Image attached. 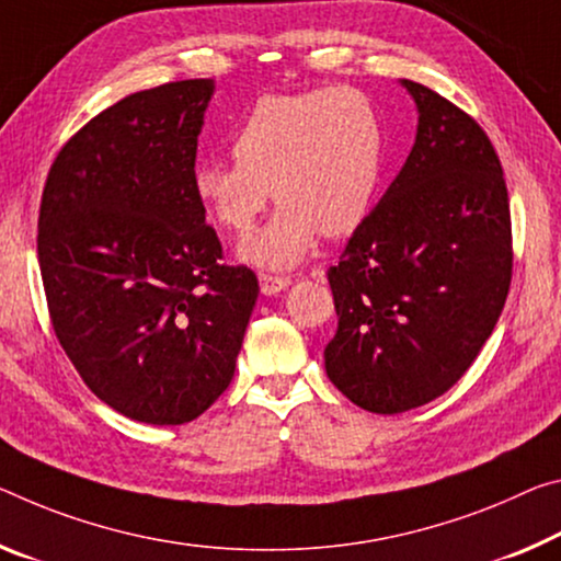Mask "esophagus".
Returning <instances> with one entry per match:
<instances>
[{
  "label": "esophagus",
  "instance_id": "esophagus-1",
  "mask_svg": "<svg viewBox=\"0 0 561 561\" xmlns=\"http://www.w3.org/2000/svg\"><path fill=\"white\" fill-rule=\"evenodd\" d=\"M291 284V279L287 277H272V274H260V287L262 295L266 297H277L279 291H284Z\"/></svg>",
  "mask_w": 561,
  "mask_h": 561
}]
</instances>
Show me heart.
Wrapping results in <instances>:
<instances>
[{"mask_svg":"<svg viewBox=\"0 0 561 561\" xmlns=\"http://www.w3.org/2000/svg\"><path fill=\"white\" fill-rule=\"evenodd\" d=\"M232 159H202L192 192L211 225L247 234L270 190L279 209L247 237L239 260L284 272L305 262L317 237H340L369 215L385 176L387 127L377 104L352 87L260 96L232 137Z\"/></svg>","mask_w":561,"mask_h":561,"instance_id":"heart-1","label":"heart"}]
</instances>
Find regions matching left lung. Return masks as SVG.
Wrapping results in <instances>:
<instances>
[{
  "label": "left lung",
  "mask_w": 561,
  "mask_h": 561,
  "mask_svg": "<svg viewBox=\"0 0 561 561\" xmlns=\"http://www.w3.org/2000/svg\"><path fill=\"white\" fill-rule=\"evenodd\" d=\"M399 84L420 114L412 152L327 274L340 317L327 377L375 414L455 387L512 282L510 199L492 141L430 87Z\"/></svg>",
  "instance_id": "1"
}]
</instances>
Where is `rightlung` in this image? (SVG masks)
Here are the masks:
<instances>
[{"label": "right lung", "mask_w": 561, "mask_h": 561, "mask_svg": "<svg viewBox=\"0 0 561 561\" xmlns=\"http://www.w3.org/2000/svg\"><path fill=\"white\" fill-rule=\"evenodd\" d=\"M215 79L124 96L49 169L37 254L57 340L84 385L129 420L184 424L215 404L260 295L225 266L192 192Z\"/></svg>", "instance_id": "obj_1"}]
</instances>
